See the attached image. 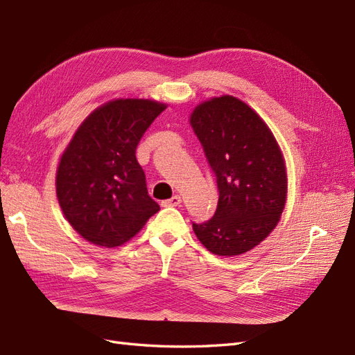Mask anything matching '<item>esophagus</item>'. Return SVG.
Returning <instances> with one entry per match:
<instances>
[{
    "mask_svg": "<svg viewBox=\"0 0 355 355\" xmlns=\"http://www.w3.org/2000/svg\"><path fill=\"white\" fill-rule=\"evenodd\" d=\"M164 205H169V207H177V205L181 204V196L180 195H174L172 198H169V200H166L163 202Z\"/></svg>",
    "mask_w": 355,
    "mask_h": 355,
    "instance_id": "1",
    "label": "esophagus"
}]
</instances>
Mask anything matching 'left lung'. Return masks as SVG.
<instances>
[{
    "instance_id": "8db88e82",
    "label": "left lung",
    "mask_w": 355,
    "mask_h": 355,
    "mask_svg": "<svg viewBox=\"0 0 355 355\" xmlns=\"http://www.w3.org/2000/svg\"><path fill=\"white\" fill-rule=\"evenodd\" d=\"M191 125L219 192L215 215L202 224L193 222V232L213 254H243L268 237L283 213L287 193L283 154L266 123L234 96L200 104Z\"/></svg>"
}]
</instances>
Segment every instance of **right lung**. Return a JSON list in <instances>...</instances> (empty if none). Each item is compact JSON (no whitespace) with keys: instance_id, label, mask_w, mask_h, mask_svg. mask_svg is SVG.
<instances>
[{"instance_id":"1","label":"right lung","mask_w":355,"mask_h":355,"mask_svg":"<svg viewBox=\"0 0 355 355\" xmlns=\"http://www.w3.org/2000/svg\"><path fill=\"white\" fill-rule=\"evenodd\" d=\"M166 105L114 100L92 112L66 148L55 177L64 218L86 241L119 246L160 210L136 160L145 131Z\"/></svg>"}]
</instances>
